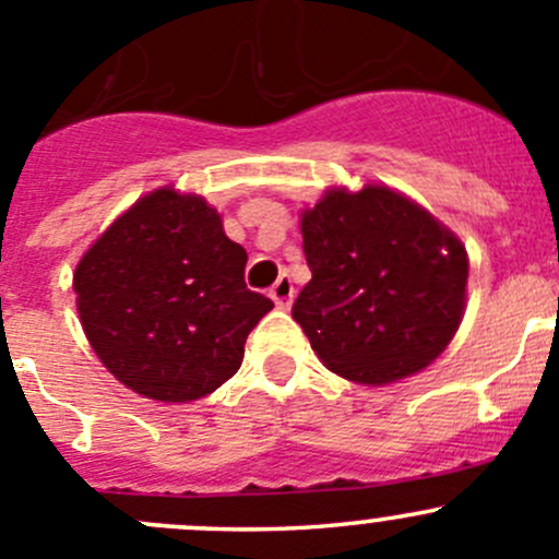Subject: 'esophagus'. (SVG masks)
Returning <instances> with one entry per match:
<instances>
[{
  "label": "esophagus",
  "mask_w": 559,
  "mask_h": 559,
  "mask_svg": "<svg viewBox=\"0 0 559 559\" xmlns=\"http://www.w3.org/2000/svg\"><path fill=\"white\" fill-rule=\"evenodd\" d=\"M270 297H273V302L278 308H289L292 300H295V284H292L289 275H281L278 281H275V286L270 289Z\"/></svg>",
  "instance_id": "esophagus-1"
}]
</instances>
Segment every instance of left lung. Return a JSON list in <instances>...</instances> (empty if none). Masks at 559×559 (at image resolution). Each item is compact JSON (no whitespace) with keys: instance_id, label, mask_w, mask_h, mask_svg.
<instances>
[{"instance_id":"obj_1","label":"left lung","mask_w":559,"mask_h":559,"mask_svg":"<svg viewBox=\"0 0 559 559\" xmlns=\"http://www.w3.org/2000/svg\"><path fill=\"white\" fill-rule=\"evenodd\" d=\"M300 229L311 281L292 319L332 373L384 386L441 357L465 313L467 251L452 229L373 183L330 189Z\"/></svg>"}]
</instances>
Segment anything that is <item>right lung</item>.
I'll return each mask as SVG.
<instances>
[{"label":"right lung","instance_id":"right-lung-1","mask_svg":"<svg viewBox=\"0 0 559 559\" xmlns=\"http://www.w3.org/2000/svg\"><path fill=\"white\" fill-rule=\"evenodd\" d=\"M246 262L202 197L173 186L140 197L72 275L94 354L143 397L211 394L238 373L248 332L273 308L246 289Z\"/></svg>","mask_w":559,"mask_h":559}]
</instances>
